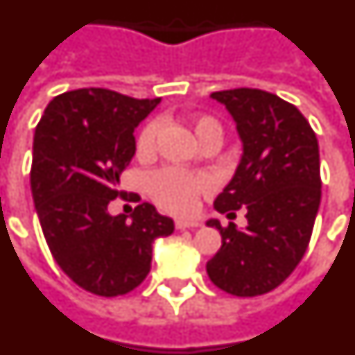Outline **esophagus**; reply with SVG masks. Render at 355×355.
<instances>
[{
	"label": "esophagus",
	"mask_w": 355,
	"mask_h": 355,
	"mask_svg": "<svg viewBox=\"0 0 355 355\" xmlns=\"http://www.w3.org/2000/svg\"><path fill=\"white\" fill-rule=\"evenodd\" d=\"M200 223L196 222V220H184V218H178L177 222H175V227L177 229H195L198 227Z\"/></svg>",
	"instance_id": "obj_1"
}]
</instances>
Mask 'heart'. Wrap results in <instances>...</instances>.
Here are the masks:
<instances>
[{"instance_id": "b5f03b06", "label": "heart", "mask_w": 355, "mask_h": 355, "mask_svg": "<svg viewBox=\"0 0 355 355\" xmlns=\"http://www.w3.org/2000/svg\"><path fill=\"white\" fill-rule=\"evenodd\" d=\"M193 132L200 144L209 139L222 141V126L218 121L211 117H198L191 122ZM159 124L155 121L148 122L142 128L141 135L137 139V153L142 159H150L155 153V141H157ZM211 187V178L204 173L184 171L178 168H164L151 173L146 182L148 195L162 211L173 214H184L195 207L196 196L207 191Z\"/></svg>"}]
</instances>
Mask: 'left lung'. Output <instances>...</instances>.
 <instances>
[{
    "mask_svg": "<svg viewBox=\"0 0 355 355\" xmlns=\"http://www.w3.org/2000/svg\"><path fill=\"white\" fill-rule=\"evenodd\" d=\"M211 97L231 113L243 150L214 209L234 216L243 207L247 227L209 220L222 247L205 269L225 293L260 296L284 284L311 242L321 200L320 146L302 112L278 95L234 88Z\"/></svg>",
    "mask_w": 355,
    "mask_h": 355,
    "instance_id": "obj_1",
    "label": "left lung"
}]
</instances>
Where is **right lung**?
Masks as SVG:
<instances>
[{"label":"right lung","mask_w":355,"mask_h":355,"mask_svg":"<svg viewBox=\"0 0 355 355\" xmlns=\"http://www.w3.org/2000/svg\"><path fill=\"white\" fill-rule=\"evenodd\" d=\"M159 103L81 88L53 97L35 126L31 187L44 240L68 278L97 296L139 287L153 242L175 231L148 202L130 216L108 213L135 155L133 132Z\"/></svg>","instance_id":"add662e5"}]
</instances>
